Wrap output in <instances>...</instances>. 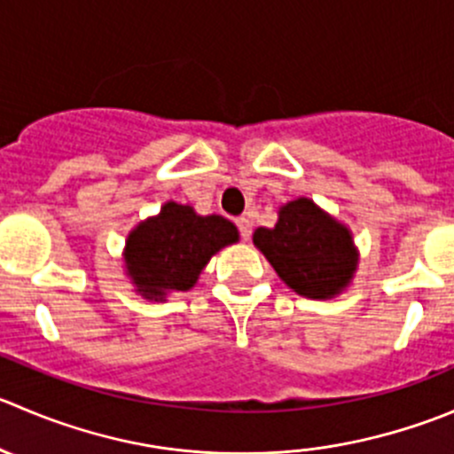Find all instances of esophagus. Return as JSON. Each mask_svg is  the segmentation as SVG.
Here are the masks:
<instances>
[{
  "instance_id": "obj_1",
  "label": "esophagus",
  "mask_w": 454,
  "mask_h": 454,
  "mask_svg": "<svg viewBox=\"0 0 454 454\" xmlns=\"http://www.w3.org/2000/svg\"><path fill=\"white\" fill-rule=\"evenodd\" d=\"M237 226H239L241 237H244V239H248L250 232H253V222H250L248 217H239L237 219Z\"/></svg>"
}]
</instances>
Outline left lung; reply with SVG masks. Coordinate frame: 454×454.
Masks as SVG:
<instances>
[{
  "instance_id": "8db88e82",
  "label": "left lung",
  "mask_w": 454,
  "mask_h": 454,
  "mask_svg": "<svg viewBox=\"0 0 454 454\" xmlns=\"http://www.w3.org/2000/svg\"><path fill=\"white\" fill-rule=\"evenodd\" d=\"M253 244L279 279L308 299H333L355 279L359 250L353 232L308 197L279 206L272 228H257Z\"/></svg>"
}]
</instances>
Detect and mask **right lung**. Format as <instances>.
Listing matches in <instances>:
<instances>
[{"instance_id": "add662e5", "label": "right lung", "mask_w": 454, "mask_h": 454, "mask_svg": "<svg viewBox=\"0 0 454 454\" xmlns=\"http://www.w3.org/2000/svg\"><path fill=\"white\" fill-rule=\"evenodd\" d=\"M239 241V231L222 215H197L195 208L166 201L153 217L126 237L124 275L148 301H166L170 293H188L219 250Z\"/></svg>"}]
</instances>
